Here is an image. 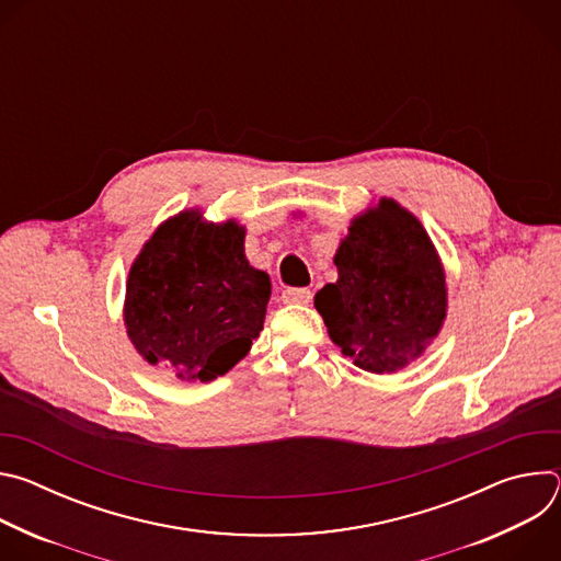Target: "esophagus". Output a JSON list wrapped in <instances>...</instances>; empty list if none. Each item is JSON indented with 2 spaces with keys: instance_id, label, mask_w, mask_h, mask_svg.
Masks as SVG:
<instances>
[{
  "instance_id": "obj_1",
  "label": "esophagus",
  "mask_w": 561,
  "mask_h": 561,
  "mask_svg": "<svg viewBox=\"0 0 561 561\" xmlns=\"http://www.w3.org/2000/svg\"><path fill=\"white\" fill-rule=\"evenodd\" d=\"M312 299V293L308 288H286L282 293L284 304H308Z\"/></svg>"
}]
</instances>
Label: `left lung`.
I'll return each instance as SVG.
<instances>
[{
  "mask_svg": "<svg viewBox=\"0 0 561 561\" xmlns=\"http://www.w3.org/2000/svg\"><path fill=\"white\" fill-rule=\"evenodd\" d=\"M335 266L340 279L314 295L331 340L368 373L415 359L446 317V284L422 224L392 199L348 228Z\"/></svg>",
  "mask_w": 561,
  "mask_h": 561,
  "instance_id": "8db88e82",
  "label": "left lung"
}]
</instances>
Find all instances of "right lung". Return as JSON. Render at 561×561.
<instances>
[{
  "instance_id": "obj_1",
  "label": "right lung",
  "mask_w": 561,
  "mask_h": 561,
  "mask_svg": "<svg viewBox=\"0 0 561 561\" xmlns=\"http://www.w3.org/2000/svg\"><path fill=\"white\" fill-rule=\"evenodd\" d=\"M271 279L244 255V228L180 213L159 226L126 284L128 337L148 364L210 381L244 359L260 335Z\"/></svg>"
}]
</instances>
